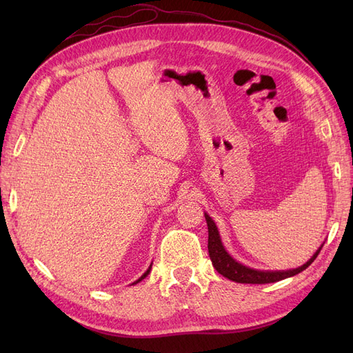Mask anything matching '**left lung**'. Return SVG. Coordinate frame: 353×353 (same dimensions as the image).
Returning a JSON list of instances; mask_svg holds the SVG:
<instances>
[{
    "label": "left lung",
    "mask_w": 353,
    "mask_h": 353,
    "mask_svg": "<svg viewBox=\"0 0 353 353\" xmlns=\"http://www.w3.org/2000/svg\"><path fill=\"white\" fill-rule=\"evenodd\" d=\"M205 218L208 222V230H209V240H208V250L212 265L215 266V270L225 276V279L236 281V283H243V284H268V283H275V281H281L284 279H288V276H293L299 272L305 271L309 265H311L315 259L318 253L321 252L323 245L319 248L311 259H309L306 263L294 270H287V271H259V270H253L249 268L236 259H232L228 254V252L223 248V244L219 237V231L216 228V223L213 222V219L205 213Z\"/></svg>",
    "instance_id": "8db88e82"
}]
</instances>
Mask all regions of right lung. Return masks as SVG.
<instances>
[{
    "label": "right lung",
    "mask_w": 353,
    "mask_h": 353,
    "mask_svg": "<svg viewBox=\"0 0 353 353\" xmlns=\"http://www.w3.org/2000/svg\"><path fill=\"white\" fill-rule=\"evenodd\" d=\"M150 270H152V265H150V266H148V270H147V271H145V272H144V274H143V275L140 276V279H138V280H137L135 283H132V284H137V283H140L141 280H144V279H145V276H147L148 274H150Z\"/></svg>",
    "instance_id": "add662e5"
}]
</instances>
